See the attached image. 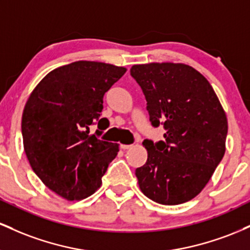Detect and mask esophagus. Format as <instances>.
I'll return each mask as SVG.
<instances>
[{
    "instance_id": "esophagus-1",
    "label": "esophagus",
    "mask_w": 250,
    "mask_h": 250,
    "mask_svg": "<svg viewBox=\"0 0 250 250\" xmlns=\"http://www.w3.org/2000/svg\"><path fill=\"white\" fill-rule=\"evenodd\" d=\"M120 147H121V149H123V150H128V149L133 147V145H121Z\"/></svg>"
}]
</instances>
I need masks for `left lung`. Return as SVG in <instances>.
I'll return each mask as SVG.
<instances>
[{
    "label": "left lung",
    "mask_w": 250,
    "mask_h": 250,
    "mask_svg": "<svg viewBox=\"0 0 250 250\" xmlns=\"http://www.w3.org/2000/svg\"><path fill=\"white\" fill-rule=\"evenodd\" d=\"M149 120L163 123L165 141H143L148 159L135 170L148 199L166 206L185 203L207 186L226 151L228 121L208 80L185 63L135 64Z\"/></svg>",
    "instance_id": "8db88e82"
}]
</instances>
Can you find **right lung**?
<instances>
[{
    "mask_svg": "<svg viewBox=\"0 0 250 250\" xmlns=\"http://www.w3.org/2000/svg\"><path fill=\"white\" fill-rule=\"evenodd\" d=\"M127 68L76 61L48 73L34 88L22 114L23 148L43 185L68 201H80L101 187L119 145L99 140L89 125L99 121L103 96ZM97 135L101 131L97 130Z\"/></svg>",
    "mask_w": 250,
    "mask_h": 250,
    "instance_id": "right-lung-1",
    "label": "right lung"
}]
</instances>
